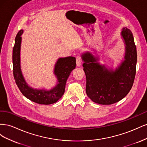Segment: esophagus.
Masks as SVG:
<instances>
[{
	"label": "esophagus",
	"mask_w": 147,
	"mask_h": 147,
	"mask_svg": "<svg viewBox=\"0 0 147 147\" xmlns=\"http://www.w3.org/2000/svg\"><path fill=\"white\" fill-rule=\"evenodd\" d=\"M76 60H77V65L78 67L81 66V65H82V58H81L80 56L78 55V56H77Z\"/></svg>",
	"instance_id": "34e87169"
}]
</instances>
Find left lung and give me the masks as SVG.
<instances>
[{"label":"left lung","instance_id":"8db88e82","mask_svg":"<svg viewBox=\"0 0 147 147\" xmlns=\"http://www.w3.org/2000/svg\"><path fill=\"white\" fill-rule=\"evenodd\" d=\"M125 45L124 59L116 69L99 63V57L86 51L82 55L86 75L87 96L95 103L110 105L125 97L134 83L136 72L137 50L131 31L123 28L121 32Z\"/></svg>","mask_w":147,"mask_h":147}]
</instances>
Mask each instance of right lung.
Instances as JSON below:
<instances>
[{
    "mask_svg": "<svg viewBox=\"0 0 147 147\" xmlns=\"http://www.w3.org/2000/svg\"><path fill=\"white\" fill-rule=\"evenodd\" d=\"M23 33V30H20L17 34L13 49V72L15 82L22 94L31 101L44 105L54 104L64 94L67 80L76 67V59L69 56L57 59L54 69V74L57 78L55 87L50 90L34 89L28 85L21 69V35Z\"/></svg>",
    "mask_w": 147,
    "mask_h": 147,
    "instance_id": "add662e5",
    "label": "right lung"
}]
</instances>
